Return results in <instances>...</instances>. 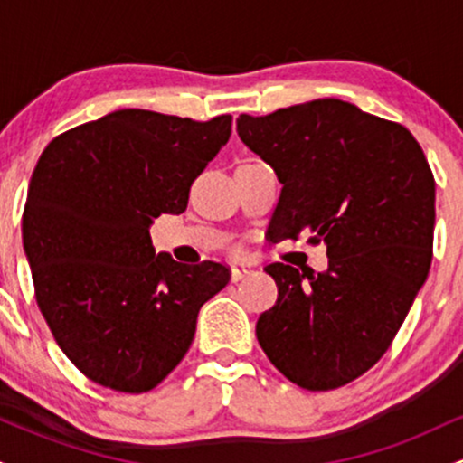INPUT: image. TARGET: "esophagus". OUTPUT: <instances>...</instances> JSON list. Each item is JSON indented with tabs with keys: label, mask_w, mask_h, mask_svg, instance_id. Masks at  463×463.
<instances>
[{
	"label": "esophagus",
	"mask_w": 463,
	"mask_h": 463,
	"mask_svg": "<svg viewBox=\"0 0 463 463\" xmlns=\"http://www.w3.org/2000/svg\"><path fill=\"white\" fill-rule=\"evenodd\" d=\"M252 272H254V269L237 268V265H235V268L231 269V280H232V283H239V280H243V279H246V276H250Z\"/></svg>",
	"instance_id": "1"
}]
</instances>
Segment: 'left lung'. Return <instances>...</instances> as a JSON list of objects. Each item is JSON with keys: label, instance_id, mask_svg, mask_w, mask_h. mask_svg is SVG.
Here are the masks:
<instances>
[{"label": "left lung", "instance_id": "1", "mask_svg": "<svg viewBox=\"0 0 463 463\" xmlns=\"http://www.w3.org/2000/svg\"><path fill=\"white\" fill-rule=\"evenodd\" d=\"M237 132L283 183L272 241L307 232L328 257L324 274L265 268L279 298L257 339L291 383L337 390L383 357L427 280L433 172L405 126L342 99L239 115Z\"/></svg>", "mask_w": 463, "mask_h": 463}]
</instances>
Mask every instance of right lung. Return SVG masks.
<instances>
[{"instance_id":"add662e5","label":"right lung","mask_w":463,"mask_h":463,"mask_svg":"<svg viewBox=\"0 0 463 463\" xmlns=\"http://www.w3.org/2000/svg\"><path fill=\"white\" fill-rule=\"evenodd\" d=\"M231 115L124 109L58 135L32 174L21 231L36 305L93 383L156 387L194 342L200 307L231 269L154 254L150 228L183 213L189 189L231 137Z\"/></svg>"}]
</instances>
